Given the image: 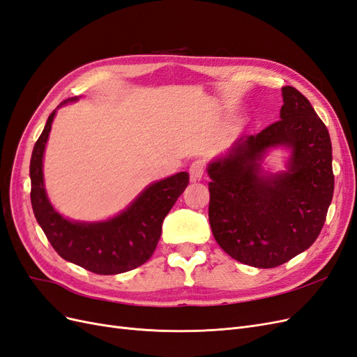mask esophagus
<instances>
[{
	"instance_id": "1",
	"label": "esophagus",
	"mask_w": 357,
	"mask_h": 357,
	"mask_svg": "<svg viewBox=\"0 0 357 357\" xmlns=\"http://www.w3.org/2000/svg\"><path fill=\"white\" fill-rule=\"evenodd\" d=\"M204 169H205V165L204 162L201 159H197L193 160L190 167H189V174H190V180L192 181H197V180H201L202 176H204Z\"/></svg>"
}]
</instances>
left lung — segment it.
Masks as SVG:
<instances>
[{
    "label": "left lung",
    "mask_w": 357,
    "mask_h": 357,
    "mask_svg": "<svg viewBox=\"0 0 357 357\" xmlns=\"http://www.w3.org/2000/svg\"><path fill=\"white\" fill-rule=\"evenodd\" d=\"M282 96V121L238 138L207 167L214 240L235 261L255 268H274L305 252L317 240L333 195L326 125L295 88L284 86ZM273 148L289 150L284 172L263 169Z\"/></svg>",
    "instance_id": "left-lung-1"
}]
</instances>
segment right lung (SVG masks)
<instances>
[{
    "mask_svg": "<svg viewBox=\"0 0 357 357\" xmlns=\"http://www.w3.org/2000/svg\"><path fill=\"white\" fill-rule=\"evenodd\" d=\"M77 100V96L66 100L52 112L32 150L29 164L32 210L49 243L62 259L100 275L131 271L153 255L160 238L162 222L185 192L189 174L181 171L152 183L123 211L107 220L79 222L63 218L47 198L43 158L58 109Z\"/></svg>",
    "mask_w": 357,
    "mask_h": 357,
    "instance_id": "add662e5",
    "label": "right lung"
}]
</instances>
